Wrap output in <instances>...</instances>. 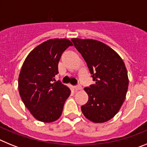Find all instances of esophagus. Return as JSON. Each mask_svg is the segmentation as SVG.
<instances>
[{"label":"esophagus","instance_id":"obj_1","mask_svg":"<svg viewBox=\"0 0 147 147\" xmlns=\"http://www.w3.org/2000/svg\"><path fill=\"white\" fill-rule=\"evenodd\" d=\"M74 89L76 90H80L82 89V86L80 85H78L74 87Z\"/></svg>","mask_w":147,"mask_h":147}]
</instances>
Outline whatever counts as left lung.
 Returning <instances> with one entry per match:
<instances>
[{
  "instance_id": "obj_1",
  "label": "left lung",
  "mask_w": 147,
  "mask_h": 147,
  "mask_svg": "<svg viewBox=\"0 0 147 147\" xmlns=\"http://www.w3.org/2000/svg\"><path fill=\"white\" fill-rule=\"evenodd\" d=\"M75 48L85 60L94 85L85 88L88 101L81 107L83 115L94 123H104L120 110L129 80L120 56L108 45L92 39L73 38Z\"/></svg>"
}]
</instances>
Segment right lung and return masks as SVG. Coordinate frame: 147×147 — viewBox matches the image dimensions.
<instances>
[{"mask_svg":"<svg viewBox=\"0 0 147 147\" xmlns=\"http://www.w3.org/2000/svg\"><path fill=\"white\" fill-rule=\"evenodd\" d=\"M67 39H51L37 45L23 62L18 89L26 107L40 121L50 123L62 115L71 90L59 81L53 83L65 51L72 46Z\"/></svg>","mask_w":147,"mask_h":147,"instance_id":"right-lung-1","label":"right lung"}]
</instances>
